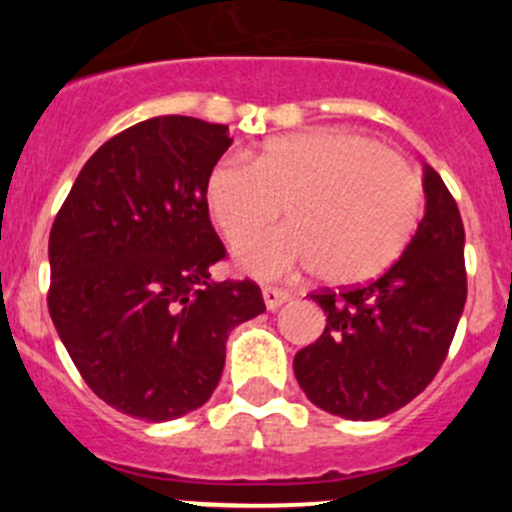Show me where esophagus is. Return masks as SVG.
I'll return each instance as SVG.
<instances>
[{"mask_svg": "<svg viewBox=\"0 0 512 512\" xmlns=\"http://www.w3.org/2000/svg\"><path fill=\"white\" fill-rule=\"evenodd\" d=\"M289 297H292V294H289L287 289H282V287H265V289H262V299H265L267 309L282 307V304H285Z\"/></svg>", "mask_w": 512, "mask_h": 512, "instance_id": "obj_1", "label": "esophagus"}]
</instances>
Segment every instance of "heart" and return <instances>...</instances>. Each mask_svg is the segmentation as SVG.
<instances>
[{"instance_id":"b5f03b06","label":"heart","mask_w":512,"mask_h":512,"mask_svg":"<svg viewBox=\"0 0 512 512\" xmlns=\"http://www.w3.org/2000/svg\"><path fill=\"white\" fill-rule=\"evenodd\" d=\"M205 200L232 247L255 240L287 205L292 225L242 250L245 270L280 277L317 267L332 285H356L389 270L406 250L423 188L404 158L371 138L312 128L265 141L252 165L218 160Z\"/></svg>"}]
</instances>
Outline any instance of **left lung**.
<instances>
[{
	"mask_svg": "<svg viewBox=\"0 0 512 512\" xmlns=\"http://www.w3.org/2000/svg\"><path fill=\"white\" fill-rule=\"evenodd\" d=\"M426 213L404 255L366 285L309 297L322 337L294 356V376L322 411L352 421L389 416L441 369L466 304V232L441 175L423 165Z\"/></svg>",
	"mask_w": 512,
	"mask_h": 512,
	"instance_id": "obj_1",
	"label": "left lung"
}]
</instances>
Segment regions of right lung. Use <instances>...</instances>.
I'll return each instance as SVG.
<instances>
[{"label":"right lung","mask_w":512,"mask_h":512,"mask_svg":"<svg viewBox=\"0 0 512 512\" xmlns=\"http://www.w3.org/2000/svg\"><path fill=\"white\" fill-rule=\"evenodd\" d=\"M230 143L200 118L136 123L86 160L51 225V322L89 389L126 416L200 409L227 334L265 312L252 280L210 277L225 245L205 183Z\"/></svg>","instance_id":"right-lung-1"}]
</instances>
